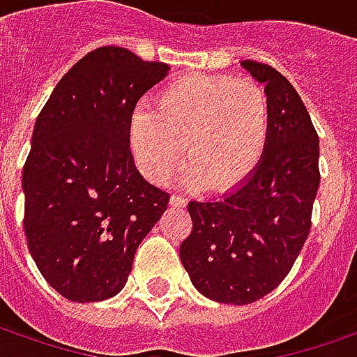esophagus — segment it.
<instances>
[{"mask_svg":"<svg viewBox=\"0 0 357 357\" xmlns=\"http://www.w3.org/2000/svg\"><path fill=\"white\" fill-rule=\"evenodd\" d=\"M184 204H186V198L181 196V194H173L171 196V206L173 208H184Z\"/></svg>","mask_w":357,"mask_h":357,"instance_id":"obj_1","label":"esophagus"}]
</instances>
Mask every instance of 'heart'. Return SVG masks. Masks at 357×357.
<instances>
[{"mask_svg": "<svg viewBox=\"0 0 357 357\" xmlns=\"http://www.w3.org/2000/svg\"><path fill=\"white\" fill-rule=\"evenodd\" d=\"M270 136V100L252 81L231 75H188L167 85L155 108L137 105L128 142L149 181H171L186 159V183L229 190L260 163Z\"/></svg>", "mask_w": 357, "mask_h": 357, "instance_id": "1", "label": "heart"}]
</instances>
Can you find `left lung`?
I'll list each match as a JSON object with an SVG mask.
<instances>
[{
  "mask_svg": "<svg viewBox=\"0 0 357 357\" xmlns=\"http://www.w3.org/2000/svg\"><path fill=\"white\" fill-rule=\"evenodd\" d=\"M241 66L264 85L270 136L245 183L218 200H192L181 260L194 287L218 303L249 305L287 276L305 245L321 173L319 136L294 85L266 63Z\"/></svg>",
  "mask_w": 357,
  "mask_h": 357,
  "instance_id": "obj_1",
  "label": "left lung"
}]
</instances>
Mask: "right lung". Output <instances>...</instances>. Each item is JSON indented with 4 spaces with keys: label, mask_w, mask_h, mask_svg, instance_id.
<instances>
[{
    "label": "right lung",
    "mask_w": 357,
    "mask_h": 357,
    "mask_svg": "<svg viewBox=\"0 0 357 357\" xmlns=\"http://www.w3.org/2000/svg\"><path fill=\"white\" fill-rule=\"evenodd\" d=\"M169 66L102 46L71 68L36 118L23 167L24 235L61 297L93 303L126 286L169 194L139 174L128 120Z\"/></svg>",
    "instance_id": "1"
}]
</instances>
